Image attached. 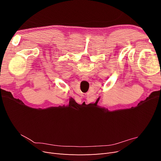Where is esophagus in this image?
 <instances>
[{
	"label": "esophagus",
	"instance_id": "34e87169",
	"mask_svg": "<svg viewBox=\"0 0 161 161\" xmlns=\"http://www.w3.org/2000/svg\"><path fill=\"white\" fill-rule=\"evenodd\" d=\"M81 79L83 80H87L89 79V77L87 76L86 75H83L82 77H81Z\"/></svg>",
	"mask_w": 161,
	"mask_h": 161
}]
</instances>
